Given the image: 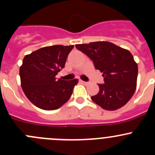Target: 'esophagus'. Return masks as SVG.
Listing matches in <instances>:
<instances>
[{"label":"esophagus","mask_w":155,"mask_h":155,"mask_svg":"<svg viewBox=\"0 0 155 155\" xmlns=\"http://www.w3.org/2000/svg\"><path fill=\"white\" fill-rule=\"evenodd\" d=\"M80 82L82 84H83V85H87V84H88V82H85V81H82V80H80Z\"/></svg>","instance_id":"obj_1"}]
</instances>
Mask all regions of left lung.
<instances>
[{
  "instance_id": "left-lung-1",
  "label": "left lung",
  "mask_w": 155,
  "mask_h": 155,
  "mask_svg": "<svg viewBox=\"0 0 155 155\" xmlns=\"http://www.w3.org/2000/svg\"><path fill=\"white\" fill-rule=\"evenodd\" d=\"M87 54L95 68L103 73L105 84H98L100 91L91 100L106 110L124 106L137 88L138 66L128 50L107 41L76 45Z\"/></svg>"
}]
</instances>
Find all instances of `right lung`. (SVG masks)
<instances>
[{
  "label": "right lung",
  "mask_w": 155,
  "mask_h": 155,
  "mask_svg": "<svg viewBox=\"0 0 155 155\" xmlns=\"http://www.w3.org/2000/svg\"><path fill=\"white\" fill-rule=\"evenodd\" d=\"M73 46H46L25 56L19 69L21 86L28 99L36 107L54 110L70 98L79 80H57L55 76L64 68Z\"/></svg>",
  "instance_id": "right-lung-1"
}]
</instances>
